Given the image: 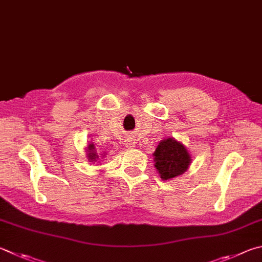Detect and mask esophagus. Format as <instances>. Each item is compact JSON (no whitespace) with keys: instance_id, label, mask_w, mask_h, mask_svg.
Instances as JSON below:
<instances>
[{"instance_id":"34e87169","label":"esophagus","mask_w":262,"mask_h":262,"mask_svg":"<svg viewBox=\"0 0 262 262\" xmlns=\"http://www.w3.org/2000/svg\"><path fill=\"white\" fill-rule=\"evenodd\" d=\"M135 143H136V142L133 139H128L127 142L125 143V145H126V147H128V149H132V147L135 146Z\"/></svg>"}]
</instances>
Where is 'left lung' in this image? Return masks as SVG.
<instances>
[{"instance_id":"left-lung-1","label":"left lung","mask_w":262,"mask_h":262,"mask_svg":"<svg viewBox=\"0 0 262 262\" xmlns=\"http://www.w3.org/2000/svg\"><path fill=\"white\" fill-rule=\"evenodd\" d=\"M154 157L155 167L164 181L182 175L191 164V157L187 147L173 137L161 140Z\"/></svg>"}]
</instances>
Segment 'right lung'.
<instances>
[{
	"mask_svg": "<svg viewBox=\"0 0 262 262\" xmlns=\"http://www.w3.org/2000/svg\"><path fill=\"white\" fill-rule=\"evenodd\" d=\"M87 152H88V159L90 160V161H95L96 160L97 158H98V156H97V152H96V150H95V145H94V143H89L88 144V146H87Z\"/></svg>",
	"mask_w": 262,
	"mask_h": 262,
	"instance_id": "1",
	"label": "right lung"
}]
</instances>
